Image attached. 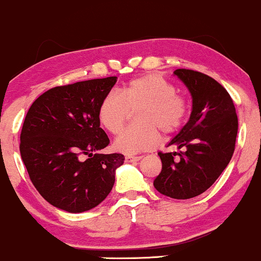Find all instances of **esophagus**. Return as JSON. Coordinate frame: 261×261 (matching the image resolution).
I'll return each mask as SVG.
<instances>
[{"label": "esophagus", "mask_w": 261, "mask_h": 261, "mask_svg": "<svg viewBox=\"0 0 261 261\" xmlns=\"http://www.w3.org/2000/svg\"><path fill=\"white\" fill-rule=\"evenodd\" d=\"M141 158H142L141 155H137V157H135V155H126V157H125V161H126L127 163H133V162L140 161Z\"/></svg>", "instance_id": "esophagus-1"}]
</instances>
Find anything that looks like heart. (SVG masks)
Returning a JSON list of instances; mask_svg holds the SVG:
<instances>
[{
    "instance_id": "b5f03b06",
    "label": "heart",
    "mask_w": 261,
    "mask_h": 261,
    "mask_svg": "<svg viewBox=\"0 0 261 261\" xmlns=\"http://www.w3.org/2000/svg\"><path fill=\"white\" fill-rule=\"evenodd\" d=\"M131 113L139 125L128 128L114 142L124 154L148 151L157 145L160 131L173 135L182 127L189 114V101L176 94L175 87L160 74H145L131 80L121 94L108 93L98 108V120L108 133L119 135Z\"/></svg>"
}]
</instances>
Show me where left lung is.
<instances>
[{
  "mask_svg": "<svg viewBox=\"0 0 261 261\" xmlns=\"http://www.w3.org/2000/svg\"><path fill=\"white\" fill-rule=\"evenodd\" d=\"M174 74L193 98L190 119L168 146L180 152L158 155L162 170L154 188L172 199L195 197L217 180L236 147L238 118L228 92L207 74L178 68Z\"/></svg>",
  "mask_w": 261,
  "mask_h": 261,
  "instance_id": "obj_1",
  "label": "left lung"
}]
</instances>
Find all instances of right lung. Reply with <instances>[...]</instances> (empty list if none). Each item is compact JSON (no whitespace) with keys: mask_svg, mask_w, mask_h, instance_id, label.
<instances>
[{"mask_svg":"<svg viewBox=\"0 0 261 261\" xmlns=\"http://www.w3.org/2000/svg\"><path fill=\"white\" fill-rule=\"evenodd\" d=\"M116 80L55 87L27 113L20 133L22 161L39 194L55 207L80 214L99 205L112 191L115 170L125 157L98 153L109 145L98 108Z\"/></svg>","mask_w":261,"mask_h":261,"instance_id":"right-lung-1","label":"right lung"}]
</instances>
